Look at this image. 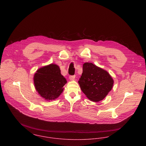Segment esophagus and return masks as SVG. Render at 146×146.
<instances>
[{
  "instance_id": "obj_1",
  "label": "esophagus",
  "mask_w": 146,
  "mask_h": 146,
  "mask_svg": "<svg viewBox=\"0 0 146 146\" xmlns=\"http://www.w3.org/2000/svg\"><path fill=\"white\" fill-rule=\"evenodd\" d=\"M69 78H70V80H74L75 79V78H76V76L75 75L70 76Z\"/></svg>"
}]
</instances>
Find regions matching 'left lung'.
Wrapping results in <instances>:
<instances>
[{
  "label": "left lung",
  "mask_w": 146,
  "mask_h": 146,
  "mask_svg": "<svg viewBox=\"0 0 146 146\" xmlns=\"http://www.w3.org/2000/svg\"><path fill=\"white\" fill-rule=\"evenodd\" d=\"M78 83L84 94L91 101L102 100L111 90L114 81L106 70L91 63H85Z\"/></svg>",
  "instance_id": "obj_1"
}]
</instances>
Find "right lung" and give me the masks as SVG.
<instances>
[{
	"instance_id": "right-lung-1",
	"label": "right lung",
	"mask_w": 146,
	"mask_h": 146,
	"mask_svg": "<svg viewBox=\"0 0 146 146\" xmlns=\"http://www.w3.org/2000/svg\"><path fill=\"white\" fill-rule=\"evenodd\" d=\"M34 83L36 90L42 97L46 100H53L62 92L67 80L61 74L59 67L50 64L36 71Z\"/></svg>"
}]
</instances>
